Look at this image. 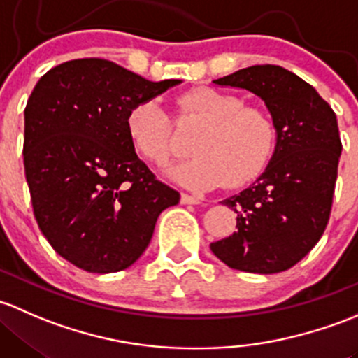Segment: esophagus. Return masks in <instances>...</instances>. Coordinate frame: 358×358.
<instances>
[{
	"label": "esophagus",
	"instance_id": "obj_1",
	"mask_svg": "<svg viewBox=\"0 0 358 358\" xmlns=\"http://www.w3.org/2000/svg\"><path fill=\"white\" fill-rule=\"evenodd\" d=\"M180 203L182 205H200V198L182 193L180 194Z\"/></svg>",
	"mask_w": 358,
	"mask_h": 358
}]
</instances>
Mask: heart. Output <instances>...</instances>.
I'll return each mask as SVG.
<instances>
[{"mask_svg":"<svg viewBox=\"0 0 358 358\" xmlns=\"http://www.w3.org/2000/svg\"><path fill=\"white\" fill-rule=\"evenodd\" d=\"M180 117L203 124L194 136L187 160L165 171L167 178L196 191L227 182L243 186L260 176L271 162L278 131L271 115L243 98L213 87L187 91L178 99ZM127 134L136 152L162 165L174 150L172 117L157 99H143L127 113Z\"/></svg>","mask_w":358,"mask_h":358,"instance_id":"obj_1","label":"heart"}]
</instances>
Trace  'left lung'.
<instances>
[{
	"label": "left lung",
	"instance_id": "8db88e82",
	"mask_svg": "<svg viewBox=\"0 0 358 358\" xmlns=\"http://www.w3.org/2000/svg\"><path fill=\"white\" fill-rule=\"evenodd\" d=\"M213 84L260 98L278 143L259 178L224 200L236 212L238 231L210 250L236 271H288L314 248L329 220L341 155L336 115L310 84L278 65H253Z\"/></svg>",
	"mask_w": 358,
	"mask_h": 358
}]
</instances>
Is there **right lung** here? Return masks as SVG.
<instances>
[{
    "mask_svg": "<svg viewBox=\"0 0 358 358\" xmlns=\"http://www.w3.org/2000/svg\"><path fill=\"white\" fill-rule=\"evenodd\" d=\"M179 79L152 83L101 58L57 65L25 106L24 167L38 226L76 267L110 274L131 267L158 215L179 193L134 152L127 113Z\"/></svg>",
    "mask_w": 358,
    "mask_h": 358,
    "instance_id": "1",
    "label": "right lung"
}]
</instances>
